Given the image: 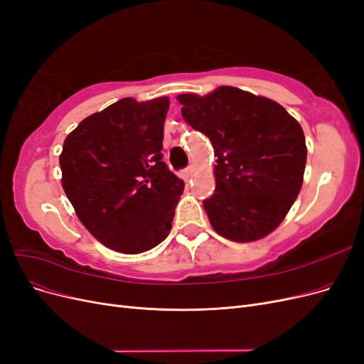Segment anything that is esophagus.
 <instances>
[{"instance_id": "esophagus-1", "label": "esophagus", "mask_w": 364, "mask_h": 364, "mask_svg": "<svg viewBox=\"0 0 364 364\" xmlns=\"http://www.w3.org/2000/svg\"><path fill=\"white\" fill-rule=\"evenodd\" d=\"M185 173H186V176H188V178H191L193 173H194V165H191V167H188V170H186Z\"/></svg>"}]
</instances>
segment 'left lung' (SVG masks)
<instances>
[{"instance_id":"1","label":"left lung","mask_w":364,"mask_h":364,"mask_svg":"<svg viewBox=\"0 0 364 364\" xmlns=\"http://www.w3.org/2000/svg\"><path fill=\"white\" fill-rule=\"evenodd\" d=\"M182 117L214 149L215 191L203 200L218 235L237 243L267 237L299 194L306 164L301 124L267 97L234 86L181 94Z\"/></svg>"}]
</instances>
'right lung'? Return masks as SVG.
<instances>
[{
	"label": "right lung",
	"mask_w": 364,
	"mask_h": 364,
	"mask_svg": "<svg viewBox=\"0 0 364 364\" xmlns=\"http://www.w3.org/2000/svg\"><path fill=\"white\" fill-rule=\"evenodd\" d=\"M168 97L121 98L86 117L65 138L62 186L82 225L126 255L167 238L183 181L162 162Z\"/></svg>",
	"instance_id": "obj_1"
}]
</instances>
